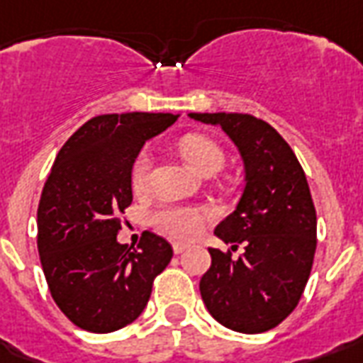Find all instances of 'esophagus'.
Here are the masks:
<instances>
[{
	"label": "esophagus",
	"instance_id": "esophagus-1",
	"mask_svg": "<svg viewBox=\"0 0 363 363\" xmlns=\"http://www.w3.org/2000/svg\"><path fill=\"white\" fill-rule=\"evenodd\" d=\"M189 248L187 244H182V242H174L172 244V250H174V254H184L185 250Z\"/></svg>",
	"mask_w": 363,
	"mask_h": 363
}]
</instances>
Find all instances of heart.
Returning <instances> with one entry per match:
<instances>
[{
    "instance_id": "heart-1",
    "label": "heart",
    "mask_w": 363,
    "mask_h": 363,
    "mask_svg": "<svg viewBox=\"0 0 363 363\" xmlns=\"http://www.w3.org/2000/svg\"><path fill=\"white\" fill-rule=\"evenodd\" d=\"M178 150L196 172L206 174V176L218 172L225 162V153L220 143L206 134H196V132L185 134L179 140ZM147 174H150V157L145 151H142L132 162V187L142 191L147 184ZM212 216L213 213L204 206H162L153 212L151 221L162 235L178 238V240H193L204 231Z\"/></svg>"
}]
</instances>
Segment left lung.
<instances>
[{
  "mask_svg": "<svg viewBox=\"0 0 363 363\" xmlns=\"http://www.w3.org/2000/svg\"><path fill=\"white\" fill-rule=\"evenodd\" d=\"M220 125L240 151L246 172L237 210L216 227L234 250L208 248L212 265L201 278L208 313L233 331L263 333L277 328L301 299L316 252V210L307 176L288 142L248 113H189Z\"/></svg>",
  "mask_w": 363,
  "mask_h": 363,
  "instance_id": "obj_1",
  "label": "left lung"
}]
</instances>
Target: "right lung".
I'll return each mask as SVG.
<instances>
[{"instance_id": "1", "label": "right lung", "mask_w": 363, "mask_h": 363, "mask_svg": "<svg viewBox=\"0 0 363 363\" xmlns=\"http://www.w3.org/2000/svg\"><path fill=\"white\" fill-rule=\"evenodd\" d=\"M178 117L98 115L56 155L38 208V250L50 296L81 330L109 333L134 322L172 259L155 233L143 231L138 250L117 242V233L132 202V162Z\"/></svg>"}]
</instances>
